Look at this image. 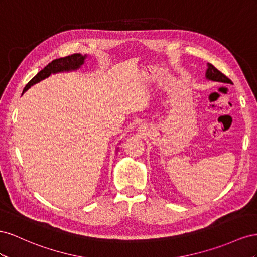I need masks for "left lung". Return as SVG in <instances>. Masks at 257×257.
<instances>
[{
  "label": "left lung",
  "mask_w": 257,
  "mask_h": 257,
  "mask_svg": "<svg viewBox=\"0 0 257 257\" xmlns=\"http://www.w3.org/2000/svg\"><path fill=\"white\" fill-rule=\"evenodd\" d=\"M209 68L207 70L206 76L209 79L215 80V82H222V83H227V84H231V80L227 77L224 73H222L221 71H218L215 67H213L212 64H208Z\"/></svg>",
  "instance_id": "left-lung-1"
}]
</instances>
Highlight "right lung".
Segmentation results:
<instances>
[{
  "mask_svg": "<svg viewBox=\"0 0 257 257\" xmlns=\"http://www.w3.org/2000/svg\"><path fill=\"white\" fill-rule=\"evenodd\" d=\"M86 56H82L80 54H73L67 57L59 58V59H55L48 63L45 68L41 70L38 74H36L30 82H29L24 91L28 90L32 85L35 83H39L40 80L44 79L45 77H48L51 73H57V72H62V71H70V70H76L80 65L84 63Z\"/></svg>",
  "mask_w": 257,
  "mask_h": 257,
  "instance_id": "obj_1",
  "label": "right lung"
}]
</instances>
